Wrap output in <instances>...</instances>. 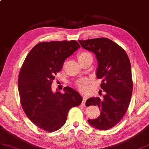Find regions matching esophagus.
Returning <instances> with one entry per match:
<instances>
[{
	"instance_id": "34e87169",
	"label": "esophagus",
	"mask_w": 149,
	"mask_h": 149,
	"mask_svg": "<svg viewBox=\"0 0 149 149\" xmlns=\"http://www.w3.org/2000/svg\"><path fill=\"white\" fill-rule=\"evenodd\" d=\"M86 100H87V98H86V96H83L82 102V105H85V103H86Z\"/></svg>"
}]
</instances>
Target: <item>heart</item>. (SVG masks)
Here are the masks:
<instances>
[{
  "label": "heart",
  "mask_w": 149,
  "mask_h": 149,
  "mask_svg": "<svg viewBox=\"0 0 149 149\" xmlns=\"http://www.w3.org/2000/svg\"><path fill=\"white\" fill-rule=\"evenodd\" d=\"M89 58L93 57L92 55L89 53H88V52L83 51L78 54L79 61L86 60V59H88ZM89 81H90V79H89L88 78H81L76 81L75 85L80 90L82 91H85L86 89H87V85Z\"/></svg>",
  "instance_id": "heart-1"
}]
</instances>
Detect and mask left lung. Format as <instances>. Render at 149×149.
Masks as SVG:
<instances>
[{
	"label": "left lung",
	"instance_id": "left-lung-1",
	"mask_svg": "<svg viewBox=\"0 0 149 149\" xmlns=\"http://www.w3.org/2000/svg\"><path fill=\"white\" fill-rule=\"evenodd\" d=\"M79 42L96 55V77L102 80L100 87L105 92L102 99L87 100L86 106L97 105L101 109L99 117L88 121L98 130H109L123 119L131 101L133 81L130 59L121 47L107 38L79 40Z\"/></svg>",
	"mask_w": 149,
	"mask_h": 149
}]
</instances>
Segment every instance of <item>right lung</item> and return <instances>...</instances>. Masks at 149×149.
I'll return each instance as SVG.
<instances>
[{
	"label": "right lung",
	"instance_id": "1",
	"mask_svg": "<svg viewBox=\"0 0 149 149\" xmlns=\"http://www.w3.org/2000/svg\"><path fill=\"white\" fill-rule=\"evenodd\" d=\"M79 47L74 40L40 42L29 52L20 69L18 91L22 108L31 121L44 131L60 129L69 110L82 101L81 95L70 87L63 88L64 93L51 89L54 75Z\"/></svg>",
	"mask_w": 149,
	"mask_h": 149
}]
</instances>
